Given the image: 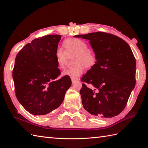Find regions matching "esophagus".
Here are the masks:
<instances>
[{"instance_id": "obj_1", "label": "esophagus", "mask_w": 148, "mask_h": 148, "mask_svg": "<svg viewBox=\"0 0 148 148\" xmlns=\"http://www.w3.org/2000/svg\"><path fill=\"white\" fill-rule=\"evenodd\" d=\"M71 79H72V83H75L77 81H78V78L77 77H72Z\"/></svg>"}]
</instances>
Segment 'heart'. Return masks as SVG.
I'll list each match as a JSON object with an SVG mask.
<instances>
[{"mask_svg":"<svg viewBox=\"0 0 148 148\" xmlns=\"http://www.w3.org/2000/svg\"><path fill=\"white\" fill-rule=\"evenodd\" d=\"M64 50L57 48L55 56L59 69H64L69 57H72L71 67L63 72L64 76L76 77L80 76L85 67L90 68L95 64L96 55L92 49L88 48L87 43L78 38H69L63 43Z\"/></svg>","mask_w":148,"mask_h":148,"instance_id":"heart-1","label":"heart"}]
</instances>
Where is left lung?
Here are the masks:
<instances>
[{"label":"left lung","instance_id":"1","mask_svg":"<svg viewBox=\"0 0 148 148\" xmlns=\"http://www.w3.org/2000/svg\"><path fill=\"white\" fill-rule=\"evenodd\" d=\"M90 40L95 64L81 77L80 93L84 109L99 118H112L123 111L136 85V58L128 43L103 32L77 35Z\"/></svg>","mask_w":148,"mask_h":148}]
</instances>
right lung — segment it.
Here are the masks:
<instances>
[{
  "instance_id": "1",
  "label": "right lung",
  "mask_w": 148,
  "mask_h": 148,
  "mask_svg": "<svg viewBox=\"0 0 148 148\" xmlns=\"http://www.w3.org/2000/svg\"><path fill=\"white\" fill-rule=\"evenodd\" d=\"M60 35L34 39L20 51L12 70L15 94L18 101L34 115H45L61 105L71 86V79L61 74L55 53Z\"/></svg>"
}]
</instances>
